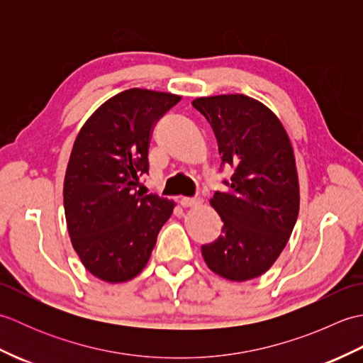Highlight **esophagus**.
<instances>
[{
    "mask_svg": "<svg viewBox=\"0 0 363 363\" xmlns=\"http://www.w3.org/2000/svg\"><path fill=\"white\" fill-rule=\"evenodd\" d=\"M181 206L186 207V209H189V207H196L201 204V201H198V199H194V198H181Z\"/></svg>",
    "mask_w": 363,
    "mask_h": 363,
    "instance_id": "obj_1",
    "label": "esophagus"
}]
</instances>
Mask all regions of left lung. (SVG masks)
Instances as JSON below:
<instances>
[{
    "mask_svg": "<svg viewBox=\"0 0 363 363\" xmlns=\"http://www.w3.org/2000/svg\"><path fill=\"white\" fill-rule=\"evenodd\" d=\"M217 137L223 164L234 168L211 206L221 235L203 245L206 265L228 281L254 279L287 245L299 212V182L287 130L276 113L251 96L215 95L191 101Z\"/></svg>",
    "mask_w": 363,
    "mask_h": 363,
    "instance_id": "1",
    "label": "left lung"
}]
</instances>
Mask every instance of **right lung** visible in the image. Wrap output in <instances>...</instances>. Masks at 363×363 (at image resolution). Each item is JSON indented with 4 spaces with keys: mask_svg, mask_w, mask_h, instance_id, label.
<instances>
[{
    "mask_svg": "<svg viewBox=\"0 0 363 363\" xmlns=\"http://www.w3.org/2000/svg\"><path fill=\"white\" fill-rule=\"evenodd\" d=\"M181 101L165 91L129 89L84 123L68 160L64 207L74 251L89 272L109 284L130 281L146 267L174 203L143 195L152 128Z\"/></svg>",
    "mask_w": 363,
    "mask_h": 363,
    "instance_id": "add662e5",
    "label": "right lung"
}]
</instances>
